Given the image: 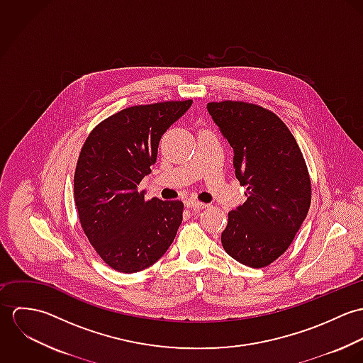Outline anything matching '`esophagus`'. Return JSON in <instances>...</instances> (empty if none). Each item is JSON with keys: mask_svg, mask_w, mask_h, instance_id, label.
<instances>
[{"mask_svg": "<svg viewBox=\"0 0 363 363\" xmlns=\"http://www.w3.org/2000/svg\"><path fill=\"white\" fill-rule=\"evenodd\" d=\"M186 207L191 208V209H204L208 207V204L204 203H199V201H187Z\"/></svg>", "mask_w": 363, "mask_h": 363, "instance_id": "obj_1", "label": "esophagus"}]
</instances>
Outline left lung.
Instances as JSON below:
<instances>
[{"label":"left lung","instance_id":"obj_1","mask_svg":"<svg viewBox=\"0 0 363 363\" xmlns=\"http://www.w3.org/2000/svg\"><path fill=\"white\" fill-rule=\"evenodd\" d=\"M208 113L233 150L246 203L228 213L220 240L232 259L262 268L282 256L311 200L309 172L295 137L272 111L246 102H211Z\"/></svg>","mask_w":363,"mask_h":363}]
</instances>
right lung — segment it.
Instances as JSON below:
<instances>
[{"label":"right lung","instance_id":"right-lung-1","mask_svg":"<svg viewBox=\"0 0 363 363\" xmlns=\"http://www.w3.org/2000/svg\"><path fill=\"white\" fill-rule=\"evenodd\" d=\"M193 104L127 107L98 124L77 162L74 199L81 226L107 265L143 271L160 259L183 220L182 201H145L138 191L151 173L166 130Z\"/></svg>","mask_w":363,"mask_h":363}]
</instances>
